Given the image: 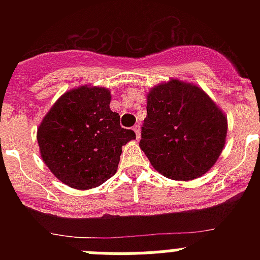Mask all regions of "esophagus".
Instances as JSON below:
<instances>
[{
	"mask_svg": "<svg viewBox=\"0 0 260 260\" xmlns=\"http://www.w3.org/2000/svg\"><path fill=\"white\" fill-rule=\"evenodd\" d=\"M133 130H134L135 135H137V139H141V126L137 125L133 127Z\"/></svg>",
	"mask_w": 260,
	"mask_h": 260,
	"instance_id": "1",
	"label": "esophagus"
}]
</instances>
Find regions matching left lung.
<instances>
[{"instance_id":"8db88e82","label":"left lung","mask_w":260,"mask_h":260,"mask_svg":"<svg viewBox=\"0 0 260 260\" xmlns=\"http://www.w3.org/2000/svg\"><path fill=\"white\" fill-rule=\"evenodd\" d=\"M226 132V116L201 87L172 78L147 93L139 147L158 173L191 181L216 164Z\"/></svg>"}]
</instances>
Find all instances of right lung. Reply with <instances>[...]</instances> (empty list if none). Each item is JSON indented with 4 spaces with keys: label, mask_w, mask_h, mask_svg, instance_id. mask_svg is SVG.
<instances>
[{
    "label": "right lung",
    "mask_w": 260,
    "mask_h": 260,
    "mask_svg": "<svg viewBox=\"0 0 260 260\" xmlns=\"http://www.w3.org/2000/svg\"><path fill=\"white\" fill-rule=\"evenodd\" d=\"M110 89L79 86L58 98L38 127L43 161L61 182L77 190L98 187L114 176L122 146L135 139L110 109Z\"/></svg>",
    "instance_id": "obj_1"
}]
</instances>
